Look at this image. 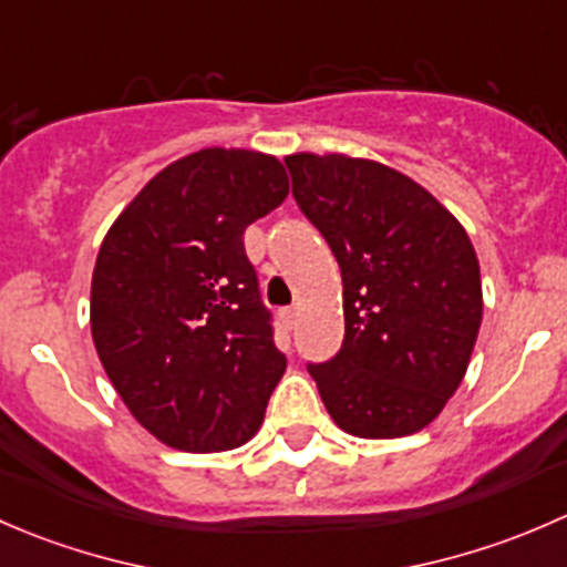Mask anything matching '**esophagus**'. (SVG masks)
Listing matches in <instances>:
<instances>
[{
    "instance_id": "obj_1",
    "label": "esophagus",
    "mask_w": 567,
    "mask_h": 567,
    "mask_svg": "<svg viewBox=\"0 0 567 567\" xmlns=\"http://www.w3.org/2000/svg\"><path fill=\"white\" fill-rule=\"evenodd\" d=\"M282 320H285V326H288V329H296V323H299V312H296V310H285L282 312Z\"/></svg>"
}]
</instances>
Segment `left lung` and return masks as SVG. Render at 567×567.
Listing matches in <instances>:
<instances>
[{
  "mask_svg": "<svg viewBox=\"0 0 567 567\" xmlns=\"http://www.w3.org/2000/svg\"><path fill=\"white\" fill-rule=\"evenodd\" d=\"M293 197L342 271L346 340L310 364L337 427L400 439L431 425L466 375L483 282L466 230L409 175L346 153L285 156Z\"/></svg>",
  "mask_w": 567,
  "mask_h": 567,
  "instance_id": "left-lung-1",
  "label": "left lung"
}]
</instances>
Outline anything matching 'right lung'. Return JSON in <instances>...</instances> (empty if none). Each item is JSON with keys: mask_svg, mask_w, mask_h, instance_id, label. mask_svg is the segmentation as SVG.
Wrapping results in <instances>:
<instances>
[{"mask_svg": "<svg viewBox=\"0 0 567 567\" xmlns=\"http://www.w3.org/2000/svg\"><path fill=\"white\" fill-rule=\"evenodd\" d=\"M282 162L205 147L167 164L112 221L90 329L134 420L183 453H225L262 425L277 351L244 230L288 197Z\"/></svg>", "mask_w": 567, "mask_h": 567, "instance_id": "add662e5", "label": "right lung"}]
</instances>
